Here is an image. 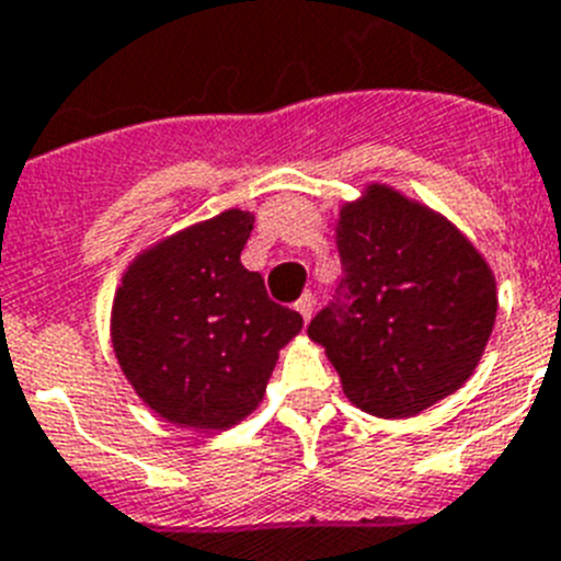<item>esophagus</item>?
<instances>
[{"mask_svg": "<svg viewBox=\"0 0 561 561\" xmlns=\"http://www.w3.org/2000/svg\"><path fill=\"white\" fill-rule=\"evenodd\" d=\"M313 305H317V299H313V294H302V296H299V302H296V310L302 313L305 322H308V319L313 317Z\"/></svg>", "mask_w": 561, "mask_h": 561, "instance_id": "34e87169", "label": "esophagus"}]
</instances>
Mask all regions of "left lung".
<instances>
[{"mask_svg": "<svg viewBox=\"0 0 561 561\" xmlns=\"http://www.w3.org/2000/svg\"><path fill=\"white\" fill-rule=\"evenodd\" d=\"M342 282L310 319L345 397L402 419L450 397L482 359L496 282L450 222L390 187L345 205L336 228Z\"/></svg>", "mask_w": 561, "mask_h": 561, "instance_id": "1", "label": "left lung"}]
</instances>
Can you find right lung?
Returning <instances> with one entry per match:
<instances>
[{
	"instance_id": "add662e5",
	"label": "right lung",
	"mask_w": 561,
	"mask_h": 561,
	"mask_svg": "<svg viewBox=\"0 0 561 561\" xmlns=\"http://www.w3.org/2000/svg\"><path fill=\"white\" fill-rule=\"evenodd\" d=\"M253 216L225 210L136 259L113 299V351L136 393L176 425L222 427L262 402L302 317L239 262Z\"/></svg>"
}]
</instances>
